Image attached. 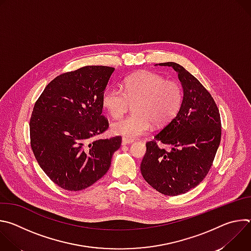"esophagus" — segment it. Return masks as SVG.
<instances>
[{
  "instance_id": "obj_1",
  "label": "esophagus",
  "mask_w": 251,
  "mask_h": 251,
  "mask_svg": "<svg viewBox=\"0 0 251 251\" xmlns=\"http://www.w3.org/2000/svg\"><path fill=\"white\" fill-rule=\"evenodd\" d=\"M134 141L131 139H127V138H122V144L123 145H128V144H132Z\"/></svg>"
}]
</instances>
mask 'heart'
I'll return each instance as SVG.
<instances>
[{
	"label": "heart",
	"instance_id": "obj_1",
	"mask_svg": "<svg viewBox=\"0 0 251 251\" xmlns=\"http://www.w3.org/2000/svg\"><path fill=\"white\" fill-rule=\"evenodd\" d=\"M118 87L107 88L103 93V105L112 118L123 116L131 104L133 115L111 124V131L127 139L146 134L152 126L169 122L182 103V89L174 80L144 71L128 76Z\"/></svg>",
	"mask_w": 251,
	"mask_h": 251
}]
</instances>
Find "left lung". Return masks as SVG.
Masks as SVG:
<instances>
[{"mask_svg":"<svg viewBox=\"0 0 251 251\" xmlns=\"http://www.w3.org/2000/svg\"><path fill=\"white\" fill-rule=\"evenodd\" d=\"M159 64L176 71L184 96L176 114L146 143L140 168L156 191L177 196L197 187L207 175L221 143L222 121L216 101L193 75L176 62Z\"/></svg>","mask_w":251,"mask_h":251,"instance_id":"left-lung-1","label":"left lung"}]
</instances>
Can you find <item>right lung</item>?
<instances>
[{
    "label": "right lung",
    "instance_id": "obj_1",
    "mask_svg": "<svg viewBox=\"0 0 251 251\" xmlns=\"http://www.w3.org/2000/svg\"><path fill=\"white\" fill-rule=\"evenodd\" d=\"M115 68L87 65L52 79L35 101L29 120L30 147L50 180L81 191L102 177L122 138L95 139L109 127L103 93Z\"/></svg>",
    "mask_w": 251,
    "mask_h": 251
}]
</instances>
